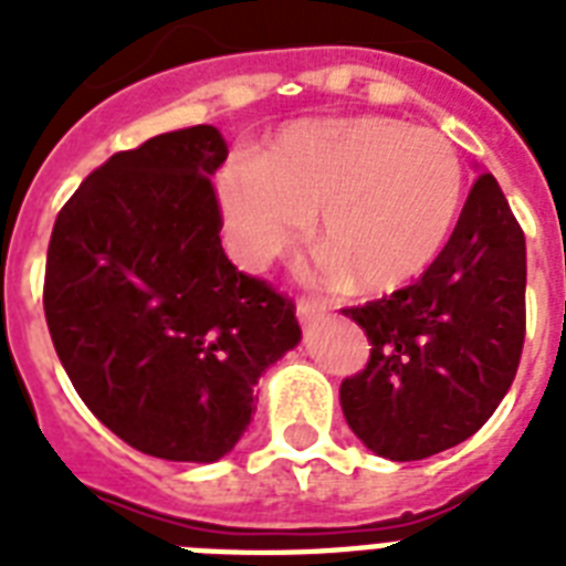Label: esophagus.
Segmentation results:
<instances>
[{
    "mask_svg": "<svg viewBox=\"0 0 566 566\" xmlns=\"http://www.w3.org/2000/svg\"><path fill=\"white\" fill-rule=\"evenodd\" d=\"M328 308L323 302H314V300H300L296 305V317H300L302 326H311V323H317L319 317H326Z\"/></svg>",
    "mask_w": 566,
    "mask_h": 566,
    "instance_id": "esophagus-1",
    "label": "esophagus"
}]
</instances>
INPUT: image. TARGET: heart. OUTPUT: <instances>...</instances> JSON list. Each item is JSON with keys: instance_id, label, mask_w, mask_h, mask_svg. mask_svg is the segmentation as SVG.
Listing matches in <instances>:
<instances>
[{"instance_id": "1", "label": "heart", "mask_w": 566, "mask_h": 566, "mask_svg": "<svg viewBox=\"0 0 566 566\" xmlns=\"http://www.w3.org/2000/svg\"><path fill=\"white\" fill-rule=\"evenodd\" d=\"M461 193L464 172L447 137L387 117L293 123L217 181L243 264H266L317 211L311 238L323 270L361 291L417 279L447 247Z\"/></svg>"}]
</instances>
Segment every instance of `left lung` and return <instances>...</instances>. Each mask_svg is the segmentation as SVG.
I'll use <instances>...</instances> for the list:
<instances>
[{
    "label": "left lung",
    "instance_id": "8db88e82",
    "mask_svg": "<svg viewBox=\"0 0 566 566\" xmlns=\"http://www.w3.org/2000/svg\"><path fill=\"white\" fill-rule=\"evenodd\" d=\"M370 361L344 378L340 408L367 449L420 461L491 420L526 337V238L491 172L475 179L452 238L402 291L344 308Z\"/></svg>",
    "mask_w": 566,
    "mask_h": 566
}]
</instances>
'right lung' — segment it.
Here are the masks:
<instances>
[{"label":"right lung","mask_w":566,"mask_h":566,"mask_svg":"<svg viewBox=\"0 0 566 566\" xmlns=\"http://www.w3.org/2000/svg\"><path fill=\"white\" fill-rule=\"evenodd\" d=\"M213 126L111 155L61 208L43 308L75 394L146 455L211 464L234 449L258 378L302 340L291 300L220 243Z\"/></svg>","instance_id":"1"}]
</instances>
